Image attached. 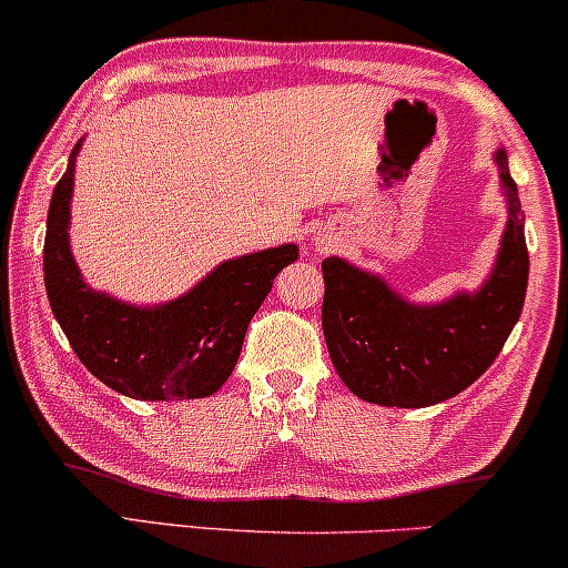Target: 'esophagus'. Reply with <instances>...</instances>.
<instances>
[{"label": "esophagus", "instance_id": "34e87169", "mask_svg": "<svg viewBox=\"0 0 568 568\" xmlns=\"http://www.w3.org/2000/svg\"><path fill=\"white\" fill-rule=\"evenodd\" d=\"M315 247H317V251H328V243H315Z\"/></svg>", "mask_w": 568, "mask_h": 568}]
</instances>
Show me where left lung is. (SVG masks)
<instances>
[{
    "label": "left lung",
    "mask_w": 568,
    "mask_h": 568,
    "mask_svg": "<svg viewBox=\"0 0 568 568\" xmlns=\"http://www.w3.org/2000/svg\"><path fill=\"white\" fill-rule=\"evenodd\" d=\"M507 226L491 275L475 293L414 304L379 275L344 258L323 262V334L336 374L361 400L425 408L459 395L497 361L524 310L529 285L518 186L497 149Z\"/></svg>",
    "instance_id": "8db88e82"
}]
</instances>
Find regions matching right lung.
<instances>
[{"label": "right lung", "instance_id": "add662e5", "mask_svg": "<svg viewBox=\"0 0 568 568\" xmlns=\"http://www.w3.org/2000/svg\"><path fill=\"white\" fill-rule=\"evenodd\" d=\"M53 189L44 234V288L58 325L82 366L114 393L135 400L207 397L232 376L247 323L277 272L298 258L296 245L266 247L219 264L168 304H125L82 280L69 245L74 160Z\"/></svg>", "mask_w": 568, "mask_h": 568}]
</instances>
